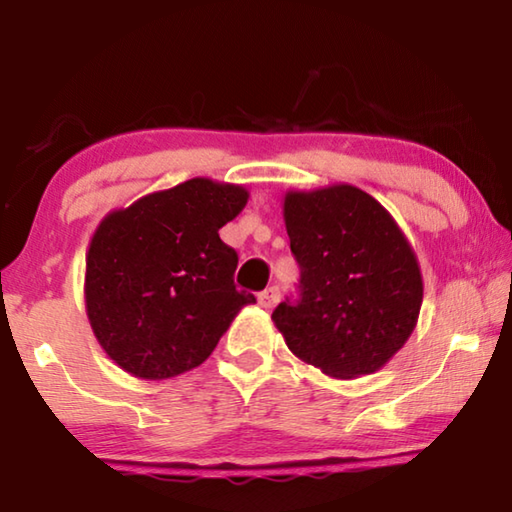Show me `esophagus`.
<instances>
[{"label":"esophagus","mask_w":512,"mask_h":512,"mask_svg":"<svg viewBox=\"0 0 512 512\" xmlns=\"http://www.w3.org/2000/svg\"><path fill=\"white\" fill-rule=\"evenodd\" d=\"M257 302H259V307L273 309V307L277 305V302H280V289H277V287L264 289V291L257 296Z\"/></svg>","instance_id":"esophagus-1"}]
</instances>
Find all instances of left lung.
I'll return each mask as SVG.
<instances>
[{"label": "left lung", "instance_id": "8db88e82", "mask_svg": "<svg viewBox=\"0 0 512 512\" xmlns=\"http://www.w3.org/2000/svg\"><path fill=\"white\" fill-rule=\"evenodd\" d=\"M298 298L273 311L289 350L336 379L379 370L409 341L422 275L397 223L352 185L284 196Z\"/></svg>", "mask_w": 512, "mask_h": 512}]
</instances>
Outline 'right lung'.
<instances>
[{
  "mask_svg": "<svg viewBox=\"0 0 512 512\" xmlns=\"http://www.w3.org/2000/svg\"><path fill=\"white\" fill-rule=\"evenodd\" d=\"M248 203L239 185L192 178L110 212L85 259V311L121 370L169 379L210 357L244 305L219 230Z\"/></svg>",
  "mask_w": 512,
  "mask_h": 512,
  "instance_id": "1",
  "label": "right lung"
}]
</instances>
